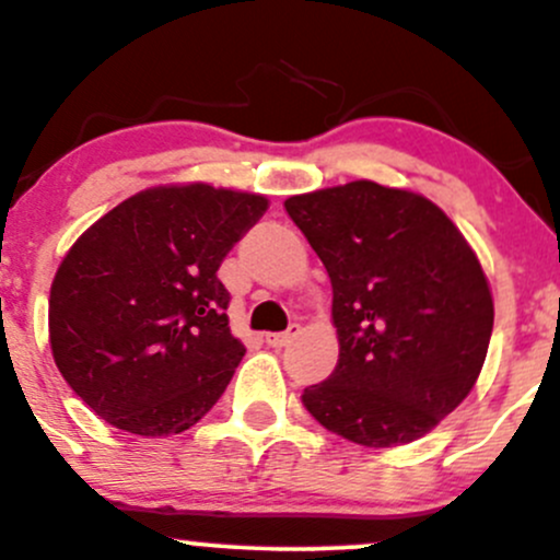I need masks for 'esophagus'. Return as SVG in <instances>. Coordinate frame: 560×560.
I'll return each mask as SVG.
<instances>
[{"mask_svg":"<svg viewBox=\"0 0 560 560\" xmlns=\"http://www.w3.org/2000/svg\"><path fill=\"white\" fill-rule=\"evenodd\" d=\"M300 334V324H292L287 331H273V334H266V342L271 347H287L292 342L294 337Z\"/></svg>","mask_w":560,"mask_h":560,"instance_id":"1","label":"esophagus"}]
</instances>
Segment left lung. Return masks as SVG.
<instances>
[{"mask_svg": "<svg viewBox=\"0 0 560 560\" xmlns=\"http://www.w3.org/2000/svg\"><path fill=\"white\" fill-rule=\"evenodd\" d=\"M284 208L329 273L339 339L334 374L302 392L307 413L365 447L429 434L490 347L492 292L471 244L432 199L365 178Z\"/></svg>", "mask_w": 560, "mask_h": 560, "instance_id": "obj_1", "label": "left lung"}]
</instances>
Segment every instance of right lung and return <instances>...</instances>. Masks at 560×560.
<instances>
[{
  "mask_svg": "<svg viewBox=\"0 0 560 560\" xmlns=\"http://www.w3.org/2000/svg\"><path fill=\"white\" fill-rule=\"evenodd\" d=\"M266 210L262 195L165 184L75 240L49 289V345L100 419L168 436L218 402L244 355L218 268Z\"/></svg>",
  "mask_w": 560,
  "mask_h": 560,
  "instance_id": "obj_1",
  "label": "right lung"
}]
</instances>
